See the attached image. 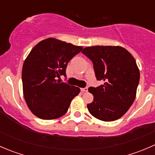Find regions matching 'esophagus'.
I'll return each instance as SVG.
<instances>
[{
	"label": "esophagus",
	"mask_w": 155,
	"mask_h": 155,
	"mask_svg": "<svg viewBox=\"0 0 155 155\" xmlns=\"http://www.w3.org/2000/svg\"><path fill=\"white\" fill-rule=\"evenodd\" d=\"M81 91H82V92H86V91H87V87H82V88H81Z\"/></svg>",
	"instance_id": "obj_1"
}]
</instances>
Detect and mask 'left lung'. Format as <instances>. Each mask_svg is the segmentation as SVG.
Segmentation results:
<instances>
[{"label":"left lung","mask_w":155,"mask_h":155,"mask_svg":"<svg viewBox=\"0 0 155 155\" xmlns=\"http://www.w3.org/2000/svg\"><path fill=\"white\" fill-rule=\"evenodd\" d=\"M92 61L95 76L104 85L90 87L94 101L89 112L97 119L112 121L132 106L140 82V70L132 54L121 46H95L82 51Z\"/></svg>","instance_id":"8db88e82"}]
</instances>
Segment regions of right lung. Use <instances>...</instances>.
I'll return each instance as SVG.
<instances>
[{"mask_svg": "<svg viewBox=\"0 0 155 155\" xmlns=\"http://www.w3.org/2000/svg\"><path fill=\"white\" fill-rule=\"evenodd\" d=\"M82 47L48 38L36 45L23 64L21 79L26 104L41 119L60 118L68 110L80 88L61 82L68 62Z\"/></svg>", "mask_w": 155, "mask_h": 155, "instance_id": "right-lung-1", "label": "right lung"}]
</instances>
